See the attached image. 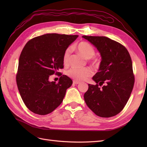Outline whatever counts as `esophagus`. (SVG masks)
Instances as JSON below:
<instances>
[{"mask_svg":"<svg viewBox=\"0 0 147 147\" xmlns=\"http://www.w3.org/2000/svg\"><path fill=\"white\" fill-rule=\"evenodd\" d=\"M73 83H74V84H79V83H80V82H78V81L73 80Z\"/></svg>","mask_w":147,"mask_h":147,"instance_id":"obj_1","label":"esophagus"}]
</instances>
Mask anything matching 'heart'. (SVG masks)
<instances>
[{
	"instance_id": "b5f03b06",
	"label": "heart",
	"mask_w": 147,
	"mask_h": 147,
	"mask_svg": "<svg viewBox=\"0 0 147 147\" xmlns=\"http://www.w3.org/2000/svg\"><path fill=\"white\" fill-rule=\"evenodd\" d=\"M76 49L83 57L86 59L92 58L95 55V49L92 45L86 42H80L76 45ZM70 48L68 47L65 50L63 54V62L64 64H67L69 62V59L70 57ZM93 63L96 64L98 62L97 59H93ZM92 74V71L89 67L78 68L71 67L67 71V75L72 78L76 81H83L88 78Z\"/></svg>"
}]
</instances>
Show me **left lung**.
Returning <instances> with one entry per match:
<instances>
[{"mask_svg":"<svg viewBox=\"0 0 147 147\" xmlns=\"http://www.w3.org/2000/svg\"><path fill=\"white\" fill-rule=\"evenodd\" d=\"M82 37L95 47L102 57L98 71L92 78L96 84H88L84 99L98 116H114L126 105L133 88L135 76L130 55L125 47L107 37Z\"/></svg>","mask_w":147,"mask_h":147,"instance_id":"8db88e82","label":"left lung"}]
</instances>
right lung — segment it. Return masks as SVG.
I'll use <instances>...</instances> for the list:
<instances>
[{
  "label": "right lung",
  "mask_w": 147,
  "mask_h": 147,
  "mask_svg": "<svg viewBox=\"0 0 147 147\" xmlns=\"http://www.w3.org/2000/svg\"><path fill=\"white\" fill-rule=\"evenodd\" d=\"M78 35L48 33L26 43L19 59L16 83L24 104L33 113L46 115L60 105L73 81L60 74L59 82H50L64 67L63 54Z\"/></svg>",
  "instance_id": "right-lung-1"
}]
</instances>
